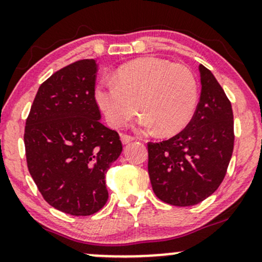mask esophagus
Segmentation results:
<instances>
[{
	"label": "esophagus",
	"mask_w": 262,
	"mask_h": 262,
	"mask_svg": "<svg viewBox=\"0 0 262 262\" xmlns=\"http://www.w3.org/2000/svg\"><path fill=\"white\" fill-rule=\"evenodd\" d=\"M121 140L123 144H129L130 141L134 140V138L132 137V135H127V134H122L121 135Z\"/></svg>",
	"instance_id": "esophagus-1"
}]
</instances>
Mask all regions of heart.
Here are the masks:
<instances>
[{
    "instance_id": "b5f03b06",
    "label": "heart",
    "mask_w": 262,
    "mask_h": 262,
    "mask_svg": "<svg viewBox=\"0 0 262 262\" xmlns=\"http://www.w3.org/2000/svg\"><path fill=\"white\" fill-rule=\"evenodd\" d=\"M95 98L108 124L123 127L135 111L141 113V130L172 135L182 130L193 116L198 83L185 65L159 58H141L122 65L113 79H102ZM137 106H135V104Z\"/></svg>"
}]
</instances>
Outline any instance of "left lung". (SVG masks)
Segmentation results:
<instances>
[{
	"label": "left lung",
	"mask_w": 262,
	"mask_h": 262,
	"mask_svg": "<svg viewBox=\"0 0 262 262\" xmlns=\"http://www.w3.org/2000/svg\"><path fill=\"white\" fill-rule=\"evenodd\" d=\"M201 97L187 127L170 139L148 143L152 191L162 202L194 206L217 191L231 159V103L217 79L200 65Z\"/></svg>",
	"instance_id": "8db88e82"
}]
</instances>
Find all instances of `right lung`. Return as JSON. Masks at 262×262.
I'll return each mask as SVG.
<instances>
[{"instance_id":"obj_1","label":"right lung","mask_w":262,"mask_h":262,"mask_svg":"<svg viewBox=\"0 0 262 262\" xmlns=\"http://www.w3.org/2000/svg\"><path fill=\"white\" fill-rule=\"evenodd\" d=\"M96 75L93 59L60 69L39 87L26 121L29 173L44 200L71 215L106 204L104 173L123 149L118 133L100 122Z\"/></svg>"}]
</instances>
